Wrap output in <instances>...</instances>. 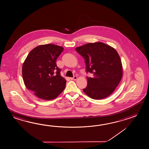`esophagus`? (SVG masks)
I'll return each instance as SVG.
<instances>
[{
  "mask_svg": "<svg viewBox=\"0 0 149 149\" xmlns=\"http://www.w3.org/2000/svg\"><path fill=\"white\" fill-rule=\"evenodd\" d=\"M70 79H72V80H76L77 79V77L76 76H74L73 77H70Z\"/></svg>",
  "mask_w": 149,
  "mask_h": 149,
  "instance_id": "1",
  "label": "esophagus"
}]
</instances>
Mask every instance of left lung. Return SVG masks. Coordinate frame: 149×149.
I'll return each mask as SVG.
<instances>
[{"label": "left lung", "instance_id": "8db88e82", "mask_svg": "<svg viewBox=\"0 0 149 149\" xmlns=\"http://www.w3.org/2000/svg\"><path fill=\"white\" fill-rule=\"evenodd\" d=\"M85 60L88 84L83 90L90 98L102 99L112 94L123 76L122 63L117 51L102 42L88 43L75 49Z\"/></svg>", "mask_w": 149, "mask_h": 149}]
</instances>
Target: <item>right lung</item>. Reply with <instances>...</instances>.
<instances>
[{
  "label": "right lung",
  "instance_id": "right-lung-1",
  "mask_svg": "<svg viewBox=\"0 0 149 149\" xmlns=\"http://www.w3.org/2000/svg\"><path fill=\"white\" fill-rule=\"evenodd\" d=\"M63 50V47L52 44L40 45L30 51L23 63L24 84L40 99H54L65 88L66 81L56 63Z\"/></svg>",
  "mask_w": 149,
  "mask_h": 149
}]
</instances>
